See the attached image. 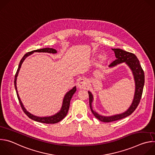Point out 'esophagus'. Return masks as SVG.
I'll return each instance as SVG.
<instances>
[{
  "instance_id": "34e87169",
  "label": "esophagus",
  "mask_w": 155,
  "mask_h": 155,
  "mask_svg": "<svg viewBox=\"0 0 155 155\" xmlns=\"http://www.w3.org/2000/svg\"><path fill=\"white\" fill-rule=\"evenodd\" d=\"M88 83H87V80L86 78H81L80 80H79V81L77 83V86L79 88H85L87 86Z\"/></svg>"
}]
</instances>
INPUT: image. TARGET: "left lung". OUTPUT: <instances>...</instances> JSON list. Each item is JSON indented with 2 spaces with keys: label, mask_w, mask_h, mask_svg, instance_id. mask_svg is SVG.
<instances>
[{
  "label": "left lung",
  "mask_w": 155,
  "mask_h": 155,
  "mask_svg": "<svg viewBox=\"0 0 155 155\" xmlns=\"http://www.w3.org/2000/svg\"><path fill=\"white\" fill-rule=\"evenodd\" d=\"M112 50L114 51L115 52V57L117 59L110 64L108 65V67L112 68L118 64L125 62L130 68V69L132 71V73H133L135 82H136V91H135V94H134V98L133 102H132L131 105L128 108L127 111H126L123 114L111 116V117L102 116L101 115H99L95 111H94L92 108V104H91L93 100V97L91 93L88 91V94H89L90 106V108L93 114L99 120L102 122H105V123L115 121L117 120L123 119L125 117L129 116L134 112V110L136 109V108L137 107L138 105L140 103L142 93H143L144 83H145L144 72L141 67L140 62L137 59V58L136 57V56L133 53L126 51L120 48H114V49H112Z\"/></svg>",
  "instance_id": "left-lung-1"
}]
</instances>
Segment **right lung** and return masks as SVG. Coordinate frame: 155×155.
<instances>
[{
  "label": "right lung",
  "instance_id": "obj_1",
  "mask_svg": "<svg viewBox=\"0 0 155 155\" xmlns=\"http://www.w3.org/2000/svg\"><path fill=\"white\" fill-rule=\"evenodd\" d=\"M34 52H43V53H53V54H55L57 53V51L53 48H42V49H38V50H33L32 51H29L28 53H27L26 54H25V56L23 57V58L21 59V60L20 61V62L19 64L18 65V68L17 69V71L16 72L15 76V80H14V84H15V90H16V94H17V97L19 101V102L20 104V105L23 109V112H25V114L31 119L40 122V123H47V124H54V123H57L58 122H59L60 121H61L66 115L68 114V112L69 111V107H70V102H71V100L72 99V97L73 96L74 94L75 93L77 88L76 86H74L71 90H70L67 94L65 95V97L64 98L63 100V104H62V106L61 108V110H60V112H58V114H56V115L51 116V117H35L32 114H31L29 112H28L27 110L25 109V108L24 107L23 104H22L20 98L19 97V95L18 94V91H17V87H16V77L18 76L19 71L20 69V68L21 66L22 63L23 62L24 60L30 54H31L32 53H33Z\"/></svg>",
  "mask_w": 155,
  "mask_h": 155
}]
</instances>
